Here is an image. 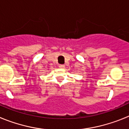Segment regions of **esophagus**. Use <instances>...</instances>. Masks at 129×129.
I'll return each mask as SVG.
<instances>
[{"mask_svg":"<svg viewBox=\"0 0 129 129\" xmlns=\"http://www.w3.org/2000/svg\"><path fill=\"white\" fill-rule=\"evenodd\" d=\"M59 68H60V69H64L65 68V66L63 64H60L59 65Z\"/></svg>","mask_w":129,"mask_h":129,"instance_id":"1","label":"esophagus"}]
</instances>
